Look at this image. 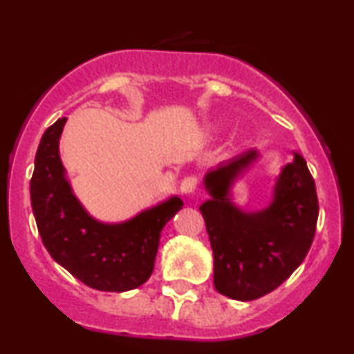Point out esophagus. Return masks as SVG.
<instances>
[{
    "mask_svg": "<svg viewBox=\"0 0 354 354\" xmlns=\"http://www.w3.org/2000/svg\"><path fill=\"white\" fill-rule=\"evenodd\" d=\"M196 186H198V178L196 176H186L185 180L181 181L180 189H181V193L189 194V193H193L194 189H196Z\"/></svg>",
    "mask_w": 354,
    "mask_h": 354,
    "instance_id": "esophagus-1",
    "label": "esophagus"
}]
</instances>
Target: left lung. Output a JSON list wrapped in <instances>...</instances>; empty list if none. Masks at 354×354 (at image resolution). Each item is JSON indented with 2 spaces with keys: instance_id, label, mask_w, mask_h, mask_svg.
I'll return each instance as SVG.
<instances>
[{
  "instance_id": "left-lung-1",
  "label": "left lung",
  "mask_w": 354,
  "mask_h": 354,
  "mask_svg": "<svg viewBox=\"0 0 354 354\" xmlns=\"http://www.w3.org/2000/svg\"><path fill=\"white\" fill-rule=\"evenodd\" d=\"M256 158L250 149L211 169L205 176L211 200L200 206L214 256V288L238 301L261 298L290 278L310 251L319 213L315 180L298 153L278 176L268 208H236L230 186Z\"/></svg>"
}]
</instances>
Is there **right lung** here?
Segmentation results:
<instances>
[{
	"label": "right lung",
	"instance_id": "add662e5",
	"mask_svg": "<svg viewBox=\"0 0 354 354\" xmlns=\"http://www.w3.org/2000/svg\"><path fill=\"white\" fill-rule=\"evenodd\" d=\"M66 118L44 131L31 176V206L43 245L56 263L89 288L129 291L148 281L166 223L181 209L178 196L141 211L120 225H104L84 211L73 194L59 160Z\"/></svg>",
	"mask_w": 354,
	"mask_h": 354
}]
</instances>
